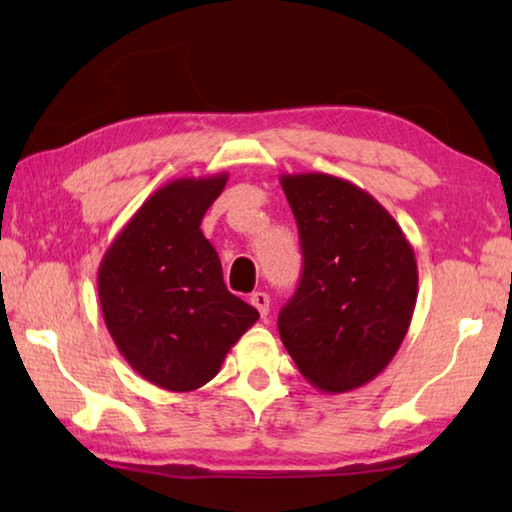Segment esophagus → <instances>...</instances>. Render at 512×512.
<instances>
[{"label": "esophagus", "mask_w": 512, "mask_h": 512, "mask_svg": "<svg viewBox=\"0 0 512 512\" xmlns=\"http://www.w3.org/2000/svg\"><path fill=\"white\" fill-rule=\"evenodd\" d=\"M250 305L259 311V316L266 318L268 307H271V298H268V293H264V291H255L253 296H250Z\"/></svg>", "instance_id": "1"}]
</instances>
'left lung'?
<instances>
[{"mask_svg": "<svg viewBox=\"0 0 512 512\" xmlns=\"http://www.w3.org/2000/svg\"><path fill=\"white\" fill-rule=\"evenodd\" d=\"M305 266L277 329L300 375L323 393L368 384L400 350L418 264L391 212L329 173H282Z\"/></svg>", "mask_w": 512, "mask_h": 512, "instance_id": "obj_1", "label": "left lung"}]
</instances>
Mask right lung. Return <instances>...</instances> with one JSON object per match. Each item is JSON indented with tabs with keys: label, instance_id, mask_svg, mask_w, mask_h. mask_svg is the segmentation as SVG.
<instances>
[{
	"label": "right lung",
	"instance_id": "1",
	"mask_svg": "<svg viewBox=\"0 0 512 512\" xmlns=\"http://www.w3.org/2000/svg\"><path fill=\"white\" fill-rule=\"evenodd\" d=\"M228 173L171 180L146 198L99 264L103 320L131 368L173 393L205 386L259 311L225 289L201 221Z\"/></svg>",
	"mask_w": 512,
	"mask_h": 512
}]
</instances>
